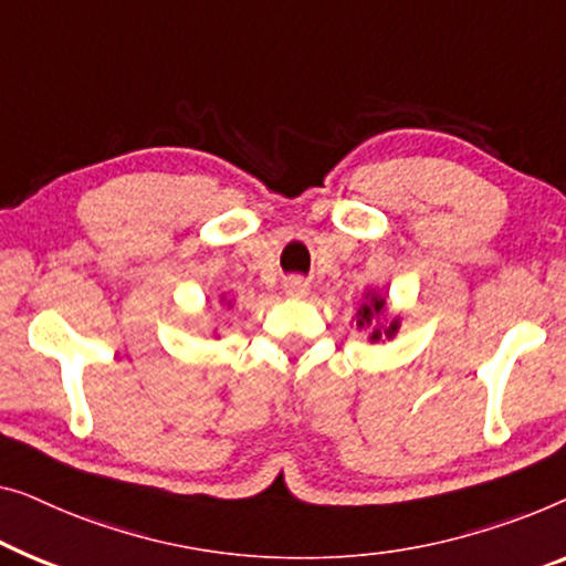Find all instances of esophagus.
Listing matches in <instances>:
<instances>
[{"label": "esophagus", "mask_w": 566, "mask_h": 566, "mask_svg": "<svg viewBox=\"0 0 566 566\" xmlns=\"http://www.w3.org/2000/svg\"><path fill=\"white\" fill-rule=\"evenodd\" d=\"M284 292L290 294V297L302 300V297H307V294H310V284H307V280H302V276H286Z\"/></svg>", "instance_id": "34e87169"}]
</instances>
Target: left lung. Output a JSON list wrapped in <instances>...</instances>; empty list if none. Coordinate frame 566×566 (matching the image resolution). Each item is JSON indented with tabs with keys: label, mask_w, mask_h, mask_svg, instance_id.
Returning <instances> with one entry per match:
<instances>
[{
	"label": "left lung",
	"mask_w": 566,
	"mask_h": 566,
	"mask_svg": "<svg viewBox=\"0 0 566 566\" xmlns=\"http://www.w3.org/2000/svg\"><path fill=\"white\" fill-rule=\"evenodd\" d=\"M385 310H387V300L381 297V294H371V292L366 294L361 307L356 310V325H359V328H371L369 340L392 338L397 328H400V317H395V321L389 323L387 328L379 323L381 315H385Z\"/></svg>",
	"instance_id": "left-lung-1"
}]
</instances>
